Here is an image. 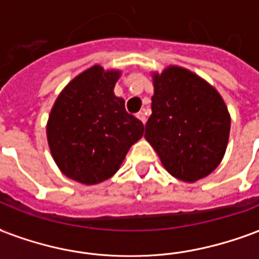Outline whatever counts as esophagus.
<instances>
[{
  "mask_svg": "<svg viewBox=\"0 0 259 259\" xmlns=\"http://www.w3.org/2000/svg\"><path fill=\"white\" fill-rule=\"evenodd\" d=\"M136 116H137L138 119L143 122V123H145V122H147V116H145V112H144V111L137 112V114H136Z\"/></svg>",
  "mask_w": 259,
  "mask_h": 259,
  "instance_id": "esophagus-1",
  "label": "esophagus"
}]
</instances>
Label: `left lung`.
Here are the masks:
<instances>
[{"label":"left lung","mask_w":259,"mask_h":259,"mask_svg":"<svg viewBox=\"0 0 259 259\" xmlns=\"http://www.w3.org/2000/svg\"><path fill=\"white\" fill-rule=\"evenodd\" d=\"M153 87L145 138L172 177L183 182L205 178L220 164L228 144L224 100L201 77L178 66L153 74Z\"/></svg>","instance_id":"1"}]
</instances>
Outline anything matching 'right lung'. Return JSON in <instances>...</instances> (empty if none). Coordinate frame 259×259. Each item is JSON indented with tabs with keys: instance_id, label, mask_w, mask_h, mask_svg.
Segmentation results:
<instances>
[{
	"instance_id": "right-lung-1",
	"label": "right lung",
	"mask_w": 259,
	"mask_h": 259,
	"mask_svg": "<svg viewBox=\"0 0 259 259\" xmlns=\"http://www.w3.org/2000/svg\"><path fill=\"white\" fill-rule=\"evenodd\" d=\"M119 72L100 66L77 76L61 92L47 123L51 155L68 178L96 185L118 171L126 153L143 137V122L114 95Z\"/></svg>"
}]
</instances>
